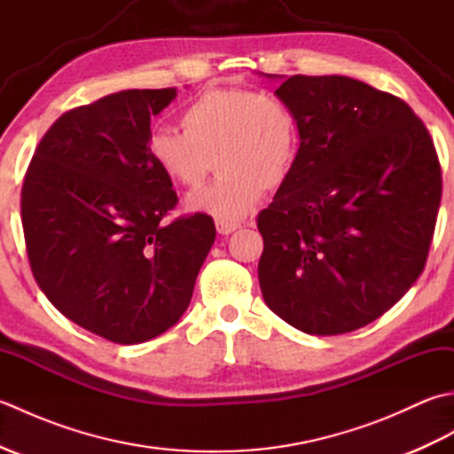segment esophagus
Listing matches in <instances>:
<instances>
[{"label":"esophagus","instance_id":"obj_1","mask_svg":"<svg viewBox=\"0 0 454 454\" xmlns=\"http://www.w3.org/2000/svg\"><path fill=\"white\" fill-rule=\"evenodd\" d=\"M238 228H239L238 222H222V220H216V230H218V234H222V236L232 234V232H236Z\"/></svg>","mask_w":454,"mask_h":454}]
</instances>
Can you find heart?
Returning a JSON list of instances; mask_svg holds the SVG:
<instances>
[{
	"label": "heart",
	"instance_id": "1",
	"mask_svg": "<svg viewBox=\"0 0 454 454\" xmlns=\"http://www.w3.org/2000/svg\"><path fill=\"white\" fill-rule=\"evenodd\" d=\"M181 130L153 129L148 153L163 176L195 189L210 171L215 183L187 199L191 212L239 222L263 195L291 177L301 150L294 113L273 95L255 90H207L179 114Z\"/></svg>",
	"mask_w": 454,
	"mask_h": 454
}]
</instances>
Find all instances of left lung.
<instances>
[{"instance_id":"obj_1","label":"left lung","mask_w":454,"mask_h":454,"mask_svg":"<svg viewBox=\"0 0 454 454\" xmlns=\"http://www.w3.org/2000/svg\"><path fill=\"white\" fill-rule=\"evenodd\" d=\"M278 80L275 95L294 113L301 150L259 212V286L265 304L304 333L359 330L423 271L441 202L437 152L408 105L369 83Z\"/></svg>"}]
</instances>
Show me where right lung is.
Here are the masks:
<instances>
[{
    "instance_id": "1",
    "label": "right lung",
    "mask_w": 454,
    "mask_h": 454,
    "mask_svg": "<svg viewBox=\"0 0 454 454\" xmlns=\"http://www.w3.org/2000/svg\"><path fill=\"white\" fill-rule=\"evenodd\" d=\"M176 98V88L124 90L64 113L23 183L36 285L67 320L121 345L179 322L216 238L200 212L163 222L177 195L153 166L148 137L152 117Z\"/></svg>"
}]
</instances>
